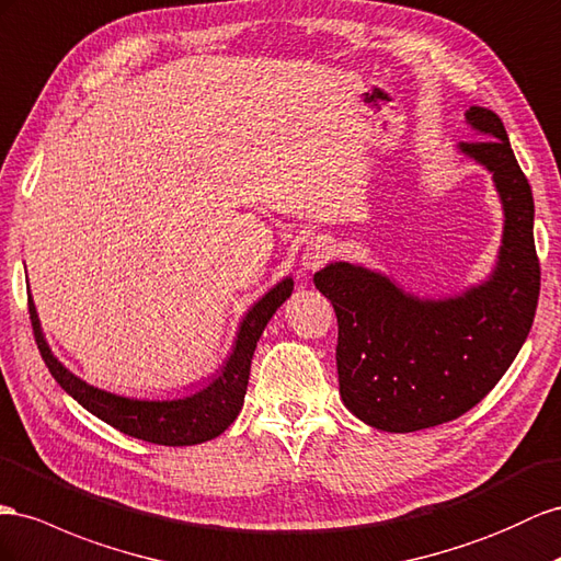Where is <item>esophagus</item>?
<instances>
[{
    "instance_id": "34e87169",
    "label": "esophagus",
    "mask_w": 561,
    "mask_h": 561,
    "mask_svg": "<svg viewBox=\"0 0 561 561\" xmlns=\"http://www.w3.org/2000/svg\"><path fill=\"white\" fill-rule=\"evenodd\" d=\"M332 252H335L332 240L325 238V236H318V238L309 240L305 252H301V266H305V271L321 268L330 260Z\"/></svg>"
}]
</instances>
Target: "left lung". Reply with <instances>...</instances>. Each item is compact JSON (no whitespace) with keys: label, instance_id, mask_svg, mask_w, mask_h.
<instances>
[{"label":"left lung","instance_id":"8db88e82","mask_svg":"<svg viewBox=\"0 0 561 561\" xmlns=\"http://www.w3.org/2000/svg\"><path fill=\"white\" fill-rule=\"evenodd\" d=\"M465 119L481 141L460 144L458 153L491 172L505 215L491 276L438 299L350 262H330L313 276L337 313L340 397L382 432H417L467 413L505 375L534 325L540 264L531 186L501 117L472 105Z\"/></svg>","mask_w":561,"mask_h":561}]
</instances>
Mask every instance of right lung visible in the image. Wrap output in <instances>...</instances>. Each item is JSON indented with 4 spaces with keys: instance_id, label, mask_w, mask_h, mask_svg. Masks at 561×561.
Returning <instances> with one entry per match:
<instances>
[{
    "instance_id": "obj_1",
    "label": "right lung",
    "mask_w": 561,
    "mask_h": 561,
    "mask_svg": "<svg viewBox=\"0 0 561 561\" xmlns=\"http://www.w3.org/2000/svg\"><path fill=\"white\" fill-rule=\"evenodd\" d=\"M293 278L285 276L260 301H254L238 325L233 350L224 360V366L211 375V380L203 389L179 399H131L84 382L49 350L35 301L30 295L27 307L44 363H47L54 380L82 408L103 420L105 425L141 438V442L160 446H193L219 436L238 417L245 401L256 342H260L271 316L293 295Z\"/></svg>"
}]
</instances>
